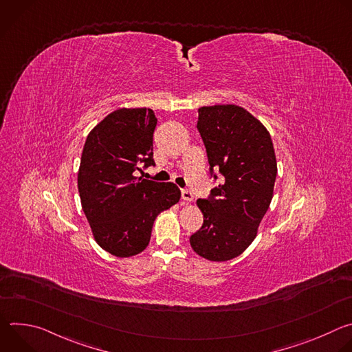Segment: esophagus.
<instances>
[{"label": "esophagus", "instance_id": "34e87169", "mask_svg": "<svg viewBox=\"0 0 352 352\" xmlns=\"http://www.w3.org/2000/svg\"><path fill=\"white\" fill-rule=\"evenodd\" d=\"M181 196H182L184 204L192 202V200H193V195H192V192H190V190H188V189H182V192H181Z\"/></svg>", "mask_w": 352, "mask_h": 352}]
</instances>
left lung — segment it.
Returning a JSON list of instances; mask_svg holds the SVG:
<instances>
[{"mask_svg": "<svg viewBox=\"0 0 352 352\" xmlns=\"http://www.w3.org/2000/svg\"><path fill=\"white\" fill-rule=\"evenodd\" d=\"M197 131L206 147L210 175L219 186L197 199L204 224L189 242L212 262L236 258L252 243L266 214L277 175L267 129L242 107L210 106L197 110Z\"/></svg>", "mask_w": 352, "mask_h": 352, "instance_id": "8db88e82", "label": "left lung"}]
</instances>
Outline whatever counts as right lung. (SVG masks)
<instances>
[{
  "label": "right lung",
  "mask_w": 352,
  "mask_h": 352,
  "mask_svg": "<svg viewBox=\"0 0 352 352\" xmlns=\"http://www.w3.org/2000/svg\"><path fill=\"white\" fill-rule=\"evenodd\" d=\"M150 109H120L97 124L85 142L78 173L82 209L96 242L109 254L129 258L148 245L157 214L175 205L173 182L136 177L155 166Z\"/></svg>",
  "instance_id": "1"
}]
</instances>
